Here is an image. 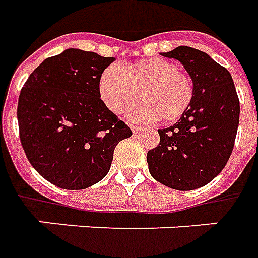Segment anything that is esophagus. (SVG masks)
<instances>
[{
  "label": "esophagus",
  "mask_w": 258,
  "mask_h": 258,
  "mask_svg": "<svg viewBox=\"0 0 258 258\" xmlns=\"http://www.w3.org/2000/svg\"><path fill=\"white\" fill-rule=\"evenodd\" d=\"M131 129H132V132L135 133V135H138V133H140L142 131H143V129L138 125H131Z\"/></svg>",
  "instance_id": "1"
}]
</instances>
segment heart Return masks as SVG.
Wrapping results in <instances>:
<instances>
[{
	"label": "heart",
	"mask_w": 258,
	"mask_h": 258,
	"mask_svg": "<svg viewBox=\"0 0 258 258\" xmlns=\"http://www.w3.org/2000/svg\"><path fill=\"white\" fill-rule=\"evenodd\" d=\"M98 91L104 104L114 114L126 112L133 120L149 122L160 118L171 122L180 118L193 98V83L172 62L161 58L143 59L122 68L104 69L98 80Z\"/></svg>",
	"instance_id": "1"
}]
</instances>
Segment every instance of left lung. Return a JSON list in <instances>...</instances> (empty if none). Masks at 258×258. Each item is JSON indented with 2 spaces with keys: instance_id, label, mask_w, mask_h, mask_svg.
<instances>
[{
  "instance_id": "8db88e82",
  "label": "left lung",
  "mask_w": 258,
  "mask_h": 258,
  "mask_svg": "<svg viewBox=\"0 0 258 258\" xmlns=\"http://www.w3.org/2000/svg\"><path fill=\"white\" fill-rule=\"evenodd\" d=\"M162 56L178 59L193 82V98L175 125L158 129L147 153L151 176L175 190H195L224 169L235 146L240 104L228 69L196 48L180 45Z\"/></svg>"
}]
</instances>
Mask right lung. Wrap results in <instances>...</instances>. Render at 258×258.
I'll return each instance as SVG.
<instances>
[{
	"mask_svg": "<svg viewBox=\"0 0 258 258\" xmlns=\"http://www.w3.org/2000/svg\"><path fill=\"white\" fill-rule=\"evenodd\" d=\"M114 61L69 48L44 59L22 87V147L33 168L61 189L80 190L100 182L116 144L132 136L100 98V76Z\"/></svg>",
	"mask_w": 258,
	"mask_h": 258,
	"instance_id": "obj_1",
	"label": "right lung"
}]
</instances>
